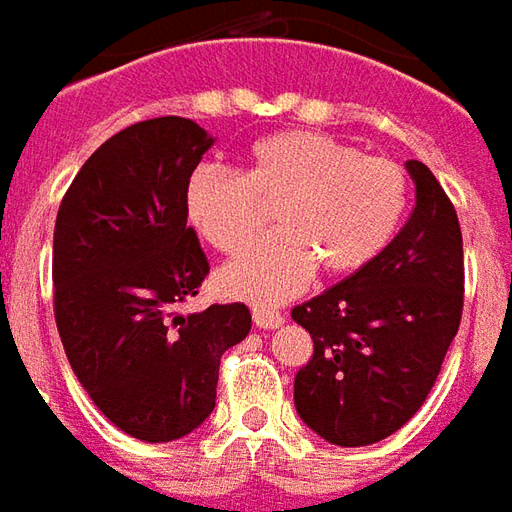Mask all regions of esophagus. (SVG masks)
<instances>
[{"instance_id":"1","label":"esophagus","mask_w":512,"mask_h":512,"mask_svg":"<svg viewBox=\"0 0 512 512\" xmlns=\"http://www.w3.org/2000/svg\"><path fill=\"white\" fill-rule=\"evenodd\" d=\"M253 322H256V328H278V325H284V314L273 311V308L256 306L253 308Z\"/></svg>"}]
</instances>
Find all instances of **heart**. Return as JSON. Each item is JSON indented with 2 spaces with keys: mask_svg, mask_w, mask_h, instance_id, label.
I'll list each match as a JSON object with an SVG mask.
<instances>
[{
  "mask_svg": "<svg viewBox=\"0 0 512 512\" xmlns=\"http://www.w3.org/2000/svg\"><path fill=\"white\" fill-rule=\"evenodd\" d=\"M411 201L400 162L364 157L322 132L286 129L248 151L242 176L198 168L187 181L190 226L226 256L250 248L275 206V231L217 273L228 297L284 303L320 267L328 278L361 273L397 237Z\"/></svg>",
  "mask_w": 512,
  "mask_h": 512,
  "instance_id": "obj_1",
  "label": "heart"
}]
</instances>
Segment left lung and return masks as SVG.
<instances>
[{
  "label": "left lung",
  "mask_w": 512,
  "mask_h": 512,
  "mask_svg": "<svg viewBox=\"0 0 512 512\" xmlns=\"http://www.w3.org/2000/svg\"><path fill=\"white\" fill-rule=\"evenodd\" d=\"M405 168L416 206L389 248L292 308L314 339L311 361L295 375V408L336 447L383 441L422 408L463 314L455 206L427 165L408 159Z\"/></svg>",
  "instance_id": "left-lung-1"
}]
</instances>
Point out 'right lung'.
Segmentation results:
<instances>
[{"label": "right lung", "instance_id": "right-lung-1", "mask_svg": "<svg viewBox=\"0 0 512 512\" xmlns=\"http://www.w3.org/2000/svg\"><path fill=\"white\" fill-rule=\"evenodd\" d=\"M215 137L190 118H151L101 143L54 223V320L68 364L115 427L148 444L215 411L220 355L250 331L242 303L179 314L209 262L184 192Z\"/></svg>", "mask_w": 512, "mask_h": 512}]
</instances>
